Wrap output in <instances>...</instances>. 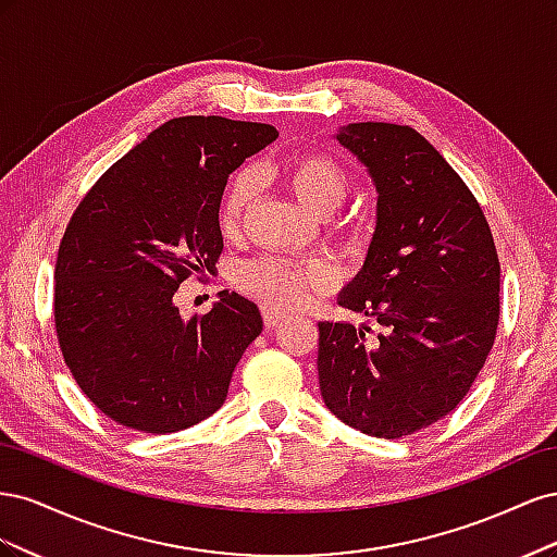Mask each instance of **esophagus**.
<instances>
[{"label":"esophagus","mask_w":557,"mask_h":557,"mask_svg":"<svg viewBox=\"0 0 557 557\" xmlns=\"http://www.w3.org/2000/svg\"><path fill=\"white\" fill-rule=\"evenodd\" d=\"M262 318H264V325L267 327H276L278 323H283V320H285V313H278L274 309H264Z\"/></svg>","instance_id":"34e87169"}]
</instances>
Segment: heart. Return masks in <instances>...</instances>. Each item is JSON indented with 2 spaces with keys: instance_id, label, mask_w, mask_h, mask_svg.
Wrapping results in <instances>:
<instances>
[{
  "instance_id": "heart-1",
  "label": "heart",
  "mask_w": 557,
  "mask_h": 557,
  "mask_svg": "<svg viewBox=\"0 0 557 557\" xmlns=\"http://www.w3.org/2000/svg\"><path fill=\"white\" fill-rule=\"evenodd\" d=\"M262 176L256 166H246L232 178L221 205V227L232 234L260 193ZM288 183L299 205L313 215H330L344 205L350 181L344 166L330 156H301L288 170ZM239 285L258 297L267 309L295 311L307 307L315 295L332 288L334 272L325 262H288L276 258L250 260L239 269Z\"/></svg>"
}]
</instances>
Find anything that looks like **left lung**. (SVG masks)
Returning a JSON list of instances; mask_svg holds the SVG:
<instances>
[{
	"label": "left lung",
	"instance_id": "1",
	"mask_svg": "<svg viewBox=\"0 0 557 557\" xmlns=\"http://www.w3.org/2000/svg\"><path fill=\"white\" fill-rule=\"evenodd\" d=\"M376 188V230L339 305L381 325L318 323L327 409L369 436L399 440L469 393L499 320V260L465 181L409 125L350 123L334 134Z\"/></svg>",
	"mask_w": 557,
	"mask_h": 557
}]
</instances>
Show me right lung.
I'll return each mask as SVG.
<instances>
[{
  "label": "right lung",
  "mask_w": 557,
  "mask_h": 557,
  "mask_svg": "<svg viewBox=\"0 0 557 557\" xmlns=\"http://www.w3.org/2000/svg\"><path fill=\"white\" fill-rule=\"evenodd\" d=\"M276 137L264 123L174 117L74 211L55 262L58 342L83 395L117 425L166 434L223 407L234 367L262 332L258 305L223 290L209 313L183 320L174 295L215 269L227 178Z\"/></svg>",
  "instance_id": "obj_1"
}]
</instances>
